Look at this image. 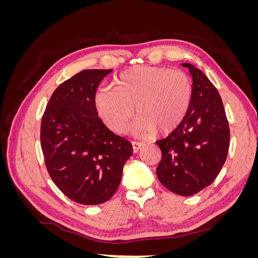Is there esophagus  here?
<instances>
[{
	"mask_svg": "<svg viewBox=\"0 0 258 258\" xmlns=\"http://www.w3.org/2000/svg\"><path fill=\"white\" fill-rule=\"evenodd\" d=\"M142 146H143V143L137 142V141H132V148H134V152L135 153H137V152H139L140 150H141Z\"/></svg>",
	"mask_w": 258,
	"mask_h": 258,
	"instance_id": "obj_1",
	"label": "esophagus"
}]
</instances>
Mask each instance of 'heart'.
Segmentation results:
<instances>
[{"label":"heart","instance_id":"heart-1","mask_svg":"<svg viewBox=\"0 0 258 258\" xmlns=\"http://www.w3.org/2000/svg\"><path fill=\"white\" fill-rule=\"evenodd\" d=\"M192 97L190 79L182 70L139 66L122 72L114 88L97 91L95 104L100 118L117 134L135 115L139 134H161L174 130L189 110Z\"/></svg>","mask_w":258,"mask_h":258}]
</instances>
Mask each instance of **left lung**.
Wrapping results in <instances>:
<instances>
[{
  "label": "left lung",
  "mask_w": 258,
  "mask_h": 258,
  "mask_svg": "<svg viewBox=\"0 0 258 258\" xmlns=\"http://www.w3.org/2000/svg\"><path fill=\"white\" fill-rule=\"evenodd\" d=\"M192 97L185 118L171 134L156 141L161 160L159 182L179 196H191L216 178L227 158L230 131L222 98L208 77L190 63Z\"/></svg>",
  "instance_id": "8db88e82"
}]
</instances>
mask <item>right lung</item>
Listing matches in <instances>:
<instances>
[{"mask_svg": "<svg viewBox=\"0 0 258 258\" xmlns=\"http://www.w3.org/2000/svg\"><path fill=\"white\" fill-rule=\"evenodd\" d=\"M112 70H84L53 91L42 117L41 146L52 181L68 198L92 206L110 200L134 153L127 139L107 129L95 96Z\"/></svg>", "mask_w": 258, "mask_h": 258, "instance_id": "add662e5", "label": "right lung"}]
</instances>
